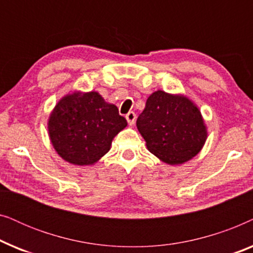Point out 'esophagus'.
Listing matches in <instances>:
<instances>
[{
  "label": "esophagus",
  "mask_w": 253,
  "mask_h": 253,
  "mask_svg": "<svg viewBox=\"0 0 253 253\" xmlns=\"http://www.w3.org/2000/svg\"><path fill=\"white\" fill-rule=\"evenodd\" d=\"M126 119L127 121V123H129L130 126H132V124L134 123V121H136V114H134L133 112H129L126 115Z\"/></svg>",
  "instance_id": "esophagus-1"
}]
</instances>
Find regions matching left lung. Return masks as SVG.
<instances>
[{
	"instance_id": "1",
	"label": "left lung",
	"mask_w": 253,
	"mask_h": 253,
	"mask_svg": "<svg viewBox=\"0 0 253 253\" xmlns=\"http://www.w3.org/2000/svg\"><path fill=\"white\" fill-rule=\"evenodd\" d=\"M137 127L147 150L167 165H182L196 157L207 138L202 113L184 95L157 91L148 96Z\"/></svg>"
}]
</instances>
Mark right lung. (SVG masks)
I'll use <instances>...</instances> for the list:
<instances>
[{
    "label": "right lung",
    "instance_id": "1",
    "mask_svg": "<svg viewBox=\"0 0 253 253\" xmlns=\"http://www.w3.org/2000/svg\"><path fill=\"white\" fill-rule=\"evenodd\" d=\"M127 126L113 103L98 92H74L62 98L48 120L57 154L72 165H94L110 150L114 137Z\"/></svg>",
    "mask_w": 253,
    "mask_h": 253
}]
</instances>
